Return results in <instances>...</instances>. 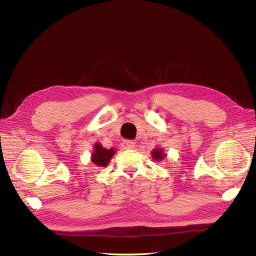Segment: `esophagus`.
<instances>
[{
	"instance_id": "obj_1",
	"label": "esophagus",
	"mask_w": 256,
	"mask_h": 256,
	"mask_svg": "<svg viewBox=\"0 0 256 256\" xmlns=\"http://www.w3.org/2000/svg\"><path fill=\"white\" fill-rule=\"evenodd\" d=\"M134 145H136V143H134V141H131V140H125V141H124V142L122 143V146L124 147V150H131V148H134Z\"/></svg>"
}]
</instances>
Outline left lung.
Returning a JSON list of instances; mask_svg holds the SVG:
<instances>
[{"instance_id": "left-lung-1", "label": "left lung", "mask_w": 256, "mask_h": 256, "mask_svg": "<svg viewBox=\"0 0 256 256\" xmlns=\"http://www.w3.org/2000/svg\"><path fill=\"white\" fill-rule=\"evenodd\" d=\"M152 158L154 159V160H162L164 159V152H162V150H160V148H158V150H152Z\"/></svg>"}]
</instances>
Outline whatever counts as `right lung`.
Instances as JSON below:
<instances>
[{
	"label": "right lung",
	"mask_w": 256,
	"mask_h": 256,
	"mask_svg": "<svg viewBox=\"0 0 256 256\" xmlns=\"http://www.w3.org/2000/svg\"><path fill=\"white\" fill-rule=\"evenodd\" d=\"M115 154V150L113 148L106 150L104 148V147L100 144H96L95 148H94V152L92 154V161L97 166H106L109 161L111 160V158L113 157V154Z\"/></svg>",
	"instance_id": "1"
}]
</instances>
